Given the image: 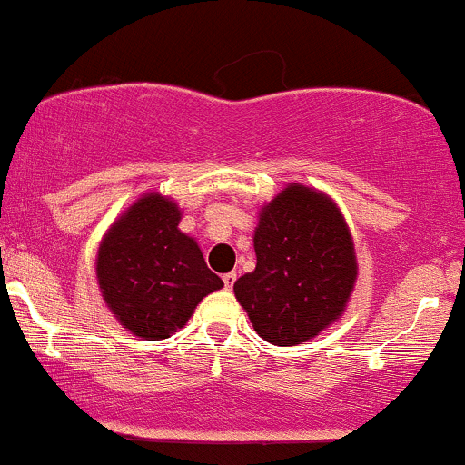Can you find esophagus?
Masks as SVG:
<instances>
[{
  "mask_svg": "<svg viewBox=\"0 0 465 465\" xmlns=\"http://www.w3.org/2000/svg\"><path fill=\"white\" fill-rule=\"evenodd\" d=\"M223 283H225L227 290H232L233 283H236V272H225V275H223Z\"/></svg>",
  "mask_w": 465,
  "mask_h": 465,
  "instance_id": "1",
  "label": "esophagus"
}]
</instances>
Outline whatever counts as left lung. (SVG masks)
I'll return each instance as SVG.
<instances>
[{"label": "left lung", "mask_w": 465, "mask_h": 465, "mask_svg": "<svg viewBox=\"0 0 465 465\" xmlns=\"http://www.w3.org/2000/svg\"><path fill=\"white\" fill-rule=\"evenodd\" d=\"M257 264L233 283L260 338L296 346L340 321L357 282L353 236L322 190L288 183L260 208Z\"/></svg>", "instance_id": "left-lung-1"}]
</instances>
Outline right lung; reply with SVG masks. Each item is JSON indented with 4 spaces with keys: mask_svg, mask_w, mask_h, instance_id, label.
I'll use <instances>...</instances> for the list:
<instances>
[{
    "mask_svg": "<svg viewBox=\"0 0 465 465\" xmlns=\"http://www.w3.org/2000/svg\"><path fill=\"white\" fill-rule=\"evenodd\" d=\"M171 197L144 193L104 233L94 260L108 310L132 335L164 340L179 331L203 296L223 288L197 240L179 229Z\"/></svg>",
    "mask_w": 465,
    "mask_h": 465,
    "instance_id": "add662e5",
    "label": "right lung"
}]
</instances>
